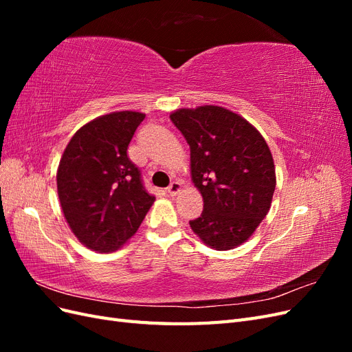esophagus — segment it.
Here are the masks:
<instances>
[{"label": "esophagus", "instance_id": "34e87169", "mask_svg": "<svg viewBox=\"0 0 352 352\" xmlns=\"http://www.w3.org/2000/svg\"><path fill=\"white\" fill-rule=\"evenodd\" d=\"M180 190H182V184H180V182H172L167 188V192H168L170 197L177 195Z\"/></svg>", "mask_w": 352, "mask_h": 352}]
</instances>
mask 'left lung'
Masks as SVG:
<instances>
[{
	"mask_svg": "<svg viewBox=\"0 0 352 352\" xmlns=\"http://www.w3.org/2000/svg\"><path fill=\"white\" fill-rule=\"evenodd\" d=\"M170 119L190 148V175L204 210L189 225L208 247L236 248L270 210L276 188L267 142L239 114L219 105L180 109Z\"/></svg>",
	"mask_w": 352,
	"mask_h": 352,
	"instance_id": "1",
	"label": "left lung"
}]
</instances>
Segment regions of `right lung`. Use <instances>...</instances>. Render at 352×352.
I'll use <instances>...</instances> for the list:
<instances>
[{
    "instance_id": "obj_1",
    "label": "right lung",
    "mask_w": 352,
    "mask_h": 352,
    "mask_svg": "<svg viewBox=\"0 0 352 352\" xmlns=\"http://www.w3.org/2000/svg\"><path fill=\"white\" fill-rule=\"evenodd\" d=\"M138 111L97 117L73 135L60 160L57 190L63 214L76 238L94 251L119 250L141 226L155 197L127 157Z\"/></svg>"
}]
</instances>
